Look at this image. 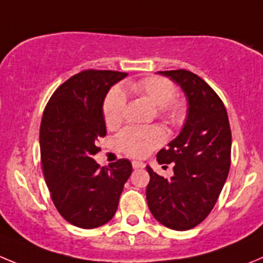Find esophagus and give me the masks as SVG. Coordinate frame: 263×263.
I'll return each instance as SVG.
<instances>
[{"mask_svg": "<svg viewBox=\"0 0 263 263\" xmlns=\"http://www.w3.org/2000/svg\"><path fill=\"white\" fill-rule=\"evenodd\" d=\"M144 166H145L144 162H140V161H132V167H134V169H143Z\"/></svg>", "mask_w": 263, "mask_h": 263, "instance_id": "obj_1", "label": "esophagus"}]
</instances>
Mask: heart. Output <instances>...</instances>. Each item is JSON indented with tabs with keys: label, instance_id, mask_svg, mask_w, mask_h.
Wrapping results in <instances>:
<instances>
[{
	"label": "heart",
	"instance_id": "1",
	"mask_svg": "<svg viewBox=\"0 0 263 263\" xmlns=\"http://www.w3.org/2000/svg\"><path fill=\"white\" fill-rule=\"evenodd\" d=\"M128 89L135 96L141 97L156 106L158 117L170 126H176L183 120L187 106L183 99L174 98L176 86L170 80L151 76L128 84ZM126 102V96L119 87L108 91L103 102V118L107 127L114 128L122 123ZM164 140L165 134L160 127H128L117 136V145L124 155L140 158L149 155Z\"/></svg>",
	"mask_w": 263,
	"mask_h": 263
}]
</instances>
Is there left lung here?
Returning <instances> with one entry per match:
<instances>
[{"mask_svg":"<svg viewBox=\"0 0 263 263\" xmlns=\"http://www.w3.org/2000/svg\"><path fill=\"white\" fill-rule=\"evenodd\" d=\"M158 73L182 87L189 114L181 134L157 153L158 164L173 162L174 176L164 178L146 166V202L162 226L187 231L208 216L223 190L231 167V127L223 101L199 76L186 69Z\"/></svg>","mask_w":263,"mask_h":263,"instance_id":"obj_1","label":"left lung"}]
</instances>
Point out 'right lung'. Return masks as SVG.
Returning <instances> with one entry per match:
<instances>
[{"mask_svg":"<svg viewBox=\"0 0 263 263\" xmlns=\"http://www.w3.org/2000/svg\"><path fill=\"white\" fill-rule=\"evenodd\" d=\"M127 73L82 70L52 94L40 123V160L51 199L68 223L84 229L110 221L132 165L120 158L101 167L93 156L106 135L103 101Z\"/></svg>","mask_w":263,"mask_h":263,"instance_id":"obj_1","label":"right lung"}]
</instances>
